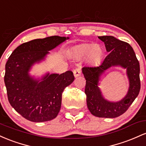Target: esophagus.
<instances>
[{
	"label": "esophagus",
	"mask_w": 146,
	"mask_h": 146,
	"mask_svg": "<svg viewBox=\"0 0 146 146\" xmlns=\"http://www.w3.org/2000/svg\"><path fill=\"white\" fill-rule=\"evenodd\" d=\"M74 76V77H78V76H81V69L80 68H76L73 70Z\"/></svg>",
	"instance_id": "obj_1"
}]
</instances>
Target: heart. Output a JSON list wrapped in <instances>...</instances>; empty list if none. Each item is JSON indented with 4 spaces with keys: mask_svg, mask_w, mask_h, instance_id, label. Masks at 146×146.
Masks as SVG:
<instances>
[{
    "mask_svg": "<svg viewBox=\"0 0 146 146\" xmlns=\"http://www.w3.org/2000/svg\"><path fill=\"white\" fill-rule=\"evenodd\" d=\"M104 55L102 48L98 45L83 43L72 47L69 56L73 60H79L86 57L90 63L96 64L101 61Z\"/></svg>",
    "mask_w": 146,
    "mask_h": 146,
    "instance_id": "b5f03b06",
    "label": "heart"
}]
</instances>
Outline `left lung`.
Instances as JSON below:
<instances>
[{
  "label": "left lung",
  "instance_id": "8db88e82",
  "mask_svg": "<svg viewBox=\"0 0 146 146\" xmlns=\"http://www.w3.org/2000/svg\"><path fill=\"white\" fill-rule=\"evenodd\" d=\"M109 52L101 65L82 68L86 79L85 93L87 106L92 115L101 118H115L123 114L138 96L140 91V66L132 47L127 42L112 36H99ZM119 66L126 70L129 87L127 94L119 101L106 100L98 87L101 75L109 68Z\"/></svg>",
  "mask_w": 146,
  "mask_h": 146
}]
</instances>
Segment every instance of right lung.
Wrapping results in <instances>:
<instances>
[{
	"label": "right lung",
	"instance_id": "1",
	"mask_svg": "<svg viewBox=\"0 0 146 146\" xmlns=\"http://www.w3.org/2000/svg\"><path fill=\"white\" fill-rule=\"evenodd\" d=\"M69 37L53 36L24 42L13 51L5 65V84L9 104L22 117L32 122L51 121L58 115L62 93L74 80L72 71L41 76L30 74L34 65L46 59L50 50Z\"/></svg>",
	"mask_w": 146,
	"mask_h": 146
}]
</instances>
